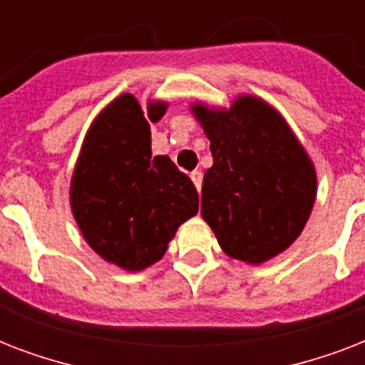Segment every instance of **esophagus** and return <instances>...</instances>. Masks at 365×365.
<instances>
[{
    "mask_svg": "<svg viewBox=\"0 0 365 365\" xmlns=\"http://www.w3.org/2000/svg\"><path fill=\"white\" fill-rule=\"evenodd\" d=\"M191 180H193L195 187H197L200 191V187H202V172H200V170H193V172H191Z\"/></svg>",
    "mask_w": 365,
    "mask_h": 365,
    "instance_id": "1",
    "label": "esophagus"
}]
</instances>
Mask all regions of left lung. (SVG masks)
Returning <instances> with one entry per match:
<instances>
[{
  "label": "left lung",
  "mask_w": 365,
  "mask_h": 365,
  "mask_svg": "<svg viewBox=\"0 0 365 365\" xmlns=\"http://www.w3.org/2000/svg\"><path fill=\"white\" fill-rule=\"evenodd\" d=\"M191 113L210 140L200 216L229 257L259 265L299 237L317 200V170L280 113L240 94L231 108L197 102Z\"/></svg>",
  "instance_id": "left-lung-1"
}]
</instances>
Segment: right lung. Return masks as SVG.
<instances>
[{"label":"right lung","mask_w":365,"mask_h":365,"mask_svg":"<svg viewBox=\"0 0 365 365\" xmlns=\"http://www.w3.org/2000/svg\"><path fill=\"white\" fill-rule=\"evenodd\" d=\"M168 104L148 102L159 121ZM83 239L108 263L136 272L165 255L178 227L199 212V193L166 155L151 157V130L130 93L111 100L83 140L70 183Z\"/></svg>","instance_id":"add662e5"}]
</instances>
